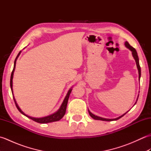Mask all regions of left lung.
<instances>
[{
	"label": "left lung",
	"mask_w": 151,
	"mask_h": 151,
	"mask_svg": "<svg viewBox=\"0 0 151 151\" xmlns=\"http://www.w3.org/2000/svg\"><path fill=\"white\" fill-rule=\"evenodd\" d=\"M124 45L125 46H126L127 48H128V49H130L131 51H132V56L134 57V60H135L136 61V65H137V70H138V73H139V80L140 79V77H141V68H140V65H139V58H138V56H137V53L136 52V49H134V47H132V46L130 45V44L127 42V41H126V42L124 43ZM139 97V95H138ZM138 99V98H137ZM135 103V104H136ZM88 111H89V115H90V116L93 118L95 120H101V121H116L117 119H120L121 117H122L123 116H124V115L126 114L128 111H127L126 113L124 114L123 115H121L120 117H119L117 118H115V119H106V118H103V117H99V116H97V115H95L94 114H93L91 112L89 111L88 110Z\"/></svg>",
	"instance_id": "8db88e82"
}]
</instances>
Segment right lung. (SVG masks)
I'll return each instance as SVG.
<instances>
[{
    "label": "right lung",
    "mask_w": 151,
    "mask_h": 151,
    "mask_svg": "<svg viewBox=\"0 0 151 151\" xmlns=\"http://www.w3.org/2000/svg\"><path fill=\"white\" fill-rule=\"evenodd\" d=\"M21 54V51L19 52V53L18 54V55L16 57V58L15 60V62H14V69H13V70L12 72V75H11V78H10V87H11V89H12V92L13 93V77H14V70L15 69V65H16V61H17V58L19 57V56ZM72 91V89L70 88L69 90L68 91L67 93V95L65 96V99H64V100L62 102V105H61V106L60 108V109L58 110L55 113L52 114V115H50L49 116H46V117H41V118H36V117H30V116H28L27 114H25L23 111H22L20 108L19 107L18 104H17V102L15 101V99L14 97V94L12 93L13 95V97H14V100L15 101V104L16 105V107L18 109V110L21 112L22 114H23L25 116L30 118V119L33 120L34 121L37 122V123H51V122H54V121H58L60 120L61 119H62L63 116L65 114V111H66V108H67V102H68L69 100V95L70 92Z\"/></svg>",
    "instance_id": "obj_1"
}]
</instances>
